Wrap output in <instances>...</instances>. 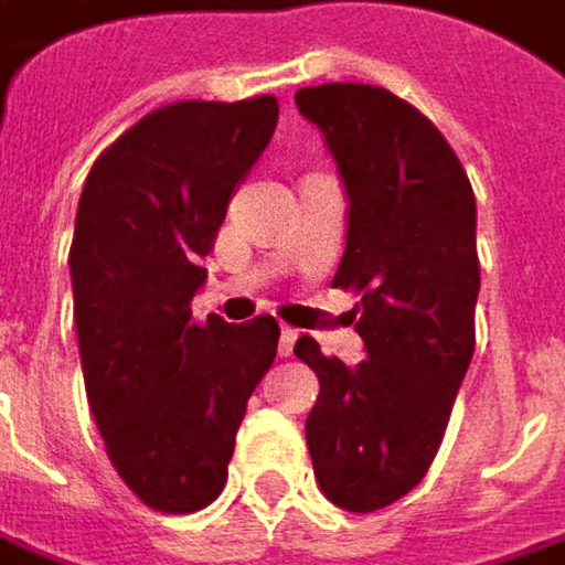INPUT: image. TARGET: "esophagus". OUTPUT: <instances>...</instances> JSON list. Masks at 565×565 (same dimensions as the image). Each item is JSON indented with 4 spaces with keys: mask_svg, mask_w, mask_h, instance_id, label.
<instances>
[{
    "mask_svg": "<svg viewBox=\"0 0 565 565\" xmlns=\"http://www.w3.org/2000/svg\"><path fill=\"white\" fill-rule=\"evenodd\" d=\"M297 330L294 327H281V339H278V352L281 355H290L294 352V342H297Z\"/></svg>",
    "mask_w": 565,
    "mask_h": 565,
    "instance_id": "esophagus-1",
    "label": "esophagus"
}]
</instances>
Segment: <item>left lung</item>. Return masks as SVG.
Masks as SVG:
<instances>
[{"label": "left lung", "mask_w": 565, "mask_h": 565, "mask_svg": "<svg viewBox=\"0 0 565 565\" xmlns=\"http://www.w3.org/2000/svg\"><path fill=\"white\" fill-rule=\"evenodd\" d=\"M294 103L323 131L349 196L333 284L362 294L352 320L365 342L345 365L297 339L320 379L307 446L323 494L369 514L427 476L472 362L476 196L434 122L382 86L323 83Z\"/></svg>", "instance_id": "obj_1"}]
</instances>
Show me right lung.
<instances>
[{
  "label": "right lung",
  "instance_id": "right-lung-1",
  "mask_svg": "<svg viewBox=\"0 0 565 565\" xmlns=\"http://www.w3.org/2000/svg\"><path fill=\"white\" fill-rule=\"evenodd\" d=\"M278 126V99L171 103L113 141L83 183L71 245L74 323L93 420L154 511L206 508L230 476L278 323L193 320L200 265Z\"/></svg>",
  "mask_w": 565,
  "mask_h": 565
}]
</instances>
